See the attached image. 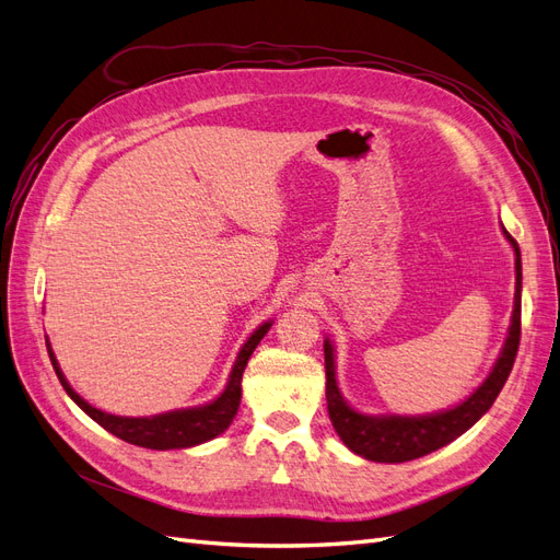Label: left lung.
I'll return each mask as SVG.
<instances>
[{"label":"left lung","mask_w":560,"mask_h":560,"mask_svg":"<svg viewBox=\"0 0 560 560\" xmlns=\"http://www.w3.org/2000/svg\"><path fill=\"white\" fill-rule=\"evenodd\" d=\"M506 241L512 243L516 254V294L512 327L506 336L500 358L490 371V376L481 383L477 393L469 395L455 409L432 413V416H364L348 406L338 393L334 348L327 338L325 341V369H327V409L331 425L343 439V444L366 460L374 463H409L416 457L428 455L436 448L451 444L453 439L467 432L477 422L493 401L500 389L512 374V366L521 343V249L510 233L504 231Z\"/></svg>","instance_id":"obj_1"}]
</instances>
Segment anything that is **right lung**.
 I'll return each mask as SVG.
<instances>
[{
	"label": "right lung",
	"mask_w": 560,
	"mask_h": 560,
	"mask_svg": "<svg viewBox=\"0 0 560 560\" xmlns=\"http://www.w3.org/2000/svg\"><path fill=\"white\" fill-rule=\"evenodd\" d=\"M270 329V322H264V325L254 331L243 350L238 352V360L233 364L229 385L222 395H219L214 401L206 406H196V409H182V411H171V413H161V416H151V418H124V416H112L95 409L89 401H83L70 383L65 381L62 371L54 358V350L48 348V358L54 362L56 374L65 387V393L70 395L81 411H86L97 425H103L107 432L114 436L124 439L128 444L142 446V448H154V451H167V448H189L202 442H210L217 434H222L238 413L241 406V381H243V371L247 366V360L252 358L254 348L259 346L266 331ZM48 346V343H46Z\"/></svg>",
	"instance_id": "obj_1"
}]
</instances>
